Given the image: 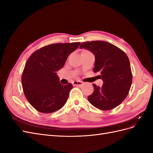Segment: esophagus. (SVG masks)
<instances>
[{
	"instance_id": "1",
	"label": "esophagus",
	"mask_w": 153,
	"mask_h": 153,
	"mask_svg": "<svg viewBox=\"0 0 153 153\" xmlns=\"http://www.w3.org/2000/svg\"><path fill=\"white\" fill-rule=\"evenodd\" d=\"M82 84H83V82L81 81H74L73 82V85L82 86Z\"/></svg>"
}]
</instances>
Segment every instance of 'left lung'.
<instances>
[{"label": "left lung", "instance_id": "obj_1", "mask_svg": "<svg viewBox=\"0 0 153 153\" xmlns=\"http://www.w3.org/2000/svg\"><path fill=\"white\" fill-rule=\"evenodd\" d=\"M80 48L89 50L95 56L94 72H99L103 84H92L94 92L88 96L91 104L102 110L116 107L126 98L132 83L130 63L126 54L115 45L103 41L82 43Z\"/></svg>", "mask_w": 153, "mask_h": 153}]
</instances>
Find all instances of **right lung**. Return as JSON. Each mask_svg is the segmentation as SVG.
Returning <instances> with one entry per match:
<instances>
[{
	"instance_id": "1",
	"label": "right lung",
	"mask_w": 153,
	"mask_h": 153,
	"mask_svg": "<svg viewBox=\"0 0 153 153\" xmlns=\"http://www.w3.org/2000/svg\"><path fill=\"white\" fill-rule=\"evenodd\" d=\"M80 45L78 42L51 44L36 50L27 60L22 84L27 100L36 110L50 114L65 105L73 85H62L57 71Z\"/></svg>"
}]
</instances>
